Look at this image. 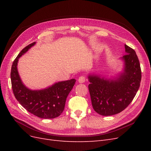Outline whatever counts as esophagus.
Instances as JSON below:
<instances>
[{
    "label": "esophagus",
    "mask_w": 151,
    "mask_h": 151,
    "mask_svg": "<svg viewBox=\"0 0 151 151\" xmlns=\"http://www.w3.org/2000/svg\"><path fill=\"white\" fill-rule=\"evenodd\" d=\"M86 81V77L84 76H82L79 77L78 82L79 83H83Z\"/></svg>",
    "instance_id": "esophagus-1"
}]
</instances>
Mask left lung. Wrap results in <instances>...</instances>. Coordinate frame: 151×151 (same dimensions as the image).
Returning a JSON list of instances; mask_svg holds the SVG:
<instances>
[{"label":"left lung","mask_w":151,"mask_h":151,"mask_svg":"<svg viewBox=\"0 0 151 151\" xmlns=\"http://www.w3.org/2000/svg\"><path fill=\"white\" fill-rule=\"evenodd\" d=\"M127 54L123 56L125 68L115 79L89 75L88 86L94 111L103 116H110L122 111L136 95L141 81L140 62L134 49L125 45Z\"/></svg>","instance_id":"obj_1"}]
</instances>
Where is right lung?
Here are the masks:
<instances>
[{
    "label": "right lung",
    "mask_w": 151,
    "mask_h": 151,
    "mask_svg": "<svg viewBox=\"0 0 151 151\" xmlns=\"http://www.w3.org/2000/svg\"><path fill=\"white\" fill-rule=\"evenodd\" d=\"M29 44L22 49L14 60L11 72L12 89L14 95L27 111L41 118L52 119L61 115L64 110L66 99L76 80L72 79L58 82L42 90H31L23 84L17 71L19 58L35 45Z\"/></svg>",
    "instance_id": "obj_1"
}]
</instances>
